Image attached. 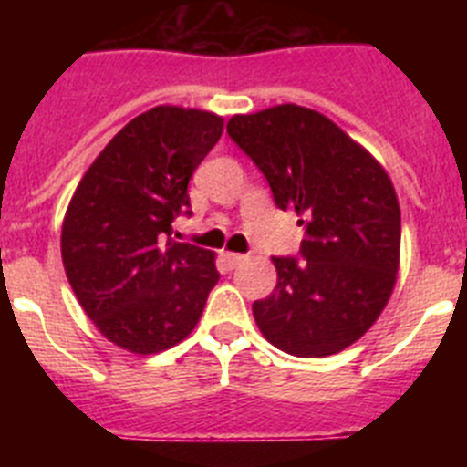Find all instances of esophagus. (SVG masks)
<instances>
[{
  "mask_svg": "<svg viewBox=\"0 0 467 467\" xmlns=\"http://www.w3.org/2000/svg\"><path fill=\"white\" fill-rule=\"evenodd\" d=\"M224 259L229 262V266H238V264L245 262V254H238V253H226Z\"/></svg>",
  "mask_w": 467,
  "mask_h": 467,
  "instance_id": "34e87169",
  "label": "esophagus"
}]
</instances>
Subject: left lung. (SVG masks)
<instances>
[{
	"label": "left lung",
	"mask_w": 467,
	"mask_h": 467,
	"mask_svg": "<svg viewBox=\"0 0 467 467\" xmlns=\"http://www.w3.org/2000/svg\"><path fill=\"white\" fill-rule=\"evenodd\" d=\"M226 133L306 234L301 259L274 257L278 285L253 304L259 332L296 358L348 348L377 323L398 278L400 205L390 177L337 123L306 107L236 114Z\"/></svg>",
	"instance_id": "left-lung-1"
}]
</instances>
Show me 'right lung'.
<instances>
[{
  "label": "right lung",
  "instance_id": "1",
  "mask_svg": "<svg viewBox=\"0 0 467 467\" xmlns=\"http://www.w3.org/2000/svg\"><path fill=\"white\" fill-rule=\"evenodd\" d=\"M224 119L161 105L109 140L65 213V274L111 344L150 356L187 339L220 274L214 253L172 241L189 180L222 138Z\"/></svg>",
  "mask_w": 467,
  "mask_h": 467
}]
</instances>
